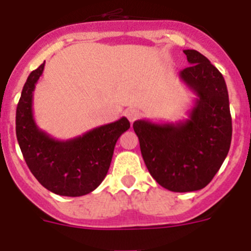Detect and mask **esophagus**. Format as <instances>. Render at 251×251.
<instances>
[{"label":"esophagus","instance_id":"1","mask_svg":"<svg viewBox=\"0 0 251 251\" xmlns=\"http://www.w3.org/2000/svg\"><path fill=\"white\" fill-rule=\"evenodd\" d=\"M125 115H126V118L131 121V123H133L136 119L140 118L141 116V111L136 108H127L125 110Z\"/></svg>","mask_w":251,"mask_h":251}]
</instances>
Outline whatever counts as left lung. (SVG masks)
<instances>
[{
  "instance_id": "8db88e82",
  "label": "left lung",
  "mask_w": 251,
  "mask_h": 251,
  "mask_svg": "<svg viewBox=\"0 0 251 251\" xmlns=\"http://www.w3.org/2000/svg\"><path fill=\"white\" fill-rule=\"evenodd\" d=\"M191 66L179 77L198 96L189 119L133 123L148 172L174 193L201 190L220 170L232 141V118L222 74L196 50H184Z\"/></svg>"
}]
</instances>
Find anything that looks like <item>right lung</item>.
Instances as JSON below:
<instances>
[{"label":"right lung","instance_id":"right-lung-1","mask_svg":"<svg viewBox=\"0 0 251 251\" xmlns=\"http://www.w3.org/2000/svg\"><path fill=\"white\" fill-rule=\"evenodd\" d=\"M45 62L29 75L17 105L16 135L26 165L39 182L61 196H83L96 190L108 174L116 141L130 128L121 118L78 137L55 140L36 126L33 92Z\"/></svg>","mask_w":251,"mask_h":251}]
</instances>
